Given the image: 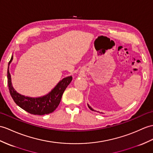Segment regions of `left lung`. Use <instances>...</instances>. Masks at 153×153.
<instances>
[{
	"instance_id": "left-lung-1",
	"label": "left lung",
	"mask_w": 153,
	"mask_h": 153,
	"mask_svg": "<svg viewBox=\"0 0 153 153\" xmlns=\"http://www.w3.org/2000/svg\"><path fill=\"white\" fill-rule=\"evenodd\" d=\"M88 108H89V109H91V110H93V111H94V110H93V109H92V108H91V107H90V106H89V105H88Z\"/></svg>"
}]
</instances>
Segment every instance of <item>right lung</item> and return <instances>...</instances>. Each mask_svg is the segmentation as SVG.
Returning <instances> with one entry per match:
<instances>
[{
	"label": "right lung",
	"instance_id": "right-lung-1",
	"mask_svg": "<svg viewBox=\"0 0 153 153\" xmlns=\"http://www.w3.org/2000/svg\"><path fill=\"white\" fill-rule=\"evenodd\" d=\"M12 59V56L9 65ZM8 68L9 66L7 71L8 85L12 98L21 108L33 115H44L54 111L60 104L63 93L72 80V76L64 78L48 94L40 98H30L21 95L14 90L11 83V77Z\"/></svg>",
	"mask_w": 153,
	"mask_h": 153
}]
</instances>
